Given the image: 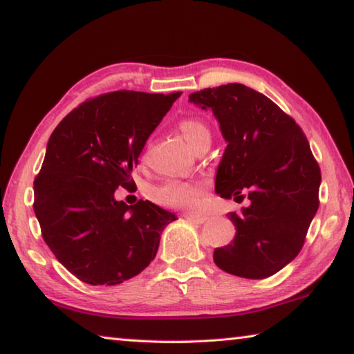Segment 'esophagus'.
<instances>
[{"mask_svg": "<svg viewBox=\"0 0 354 354\" xmlns=\"http://www.w3.org/2000/svg\"><path fill=\"white\" fill-rule=\"evenodd\" d=\"M184 218L189 221V223L194 225H203L209 218L206 214H185Z\"/></svg>", "mask_w": 354, "mask_h": 354, "instance_id": "esophagus-1", "label": "esophagus"}]
</instances>
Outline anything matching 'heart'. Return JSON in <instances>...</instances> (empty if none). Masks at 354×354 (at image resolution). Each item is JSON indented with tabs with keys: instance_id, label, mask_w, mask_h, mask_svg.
<instances>
[{
	"instance_id": "heart-1",
	"label": "heart",
	"mask_w": 354,
	"mask_h": 354,
	"mask_svg": "<svg viewBox=\"0 0 354 354\" xmlns=\"http://www.w3.org/2000/svg\"><path fill=\"white\" fill-rule=\"evenodd\" d=\"M178 129L181 133L183 139L189 143V147L194 142L201 139V137L211 136L207 124L196 117L181 120L178 124ZM203 194H205V185L200 183H187L171 179V181H167L158 185V187H154L151 196L160 206L190 209L198 205Z\"/></svg>"
}]
</instances>
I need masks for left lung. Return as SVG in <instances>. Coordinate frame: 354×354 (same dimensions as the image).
<instances>
[{
    "instance_id": "1",
    "label": "left lung",
    "mask_w": 354,
    "mask_h": 354,
    "mask_svg": "<svg viewBox=\"0 0 354 354\" xmlns=\"http://www.w3.org/2000/svg\"><path fill=\"white\" fill-rule=\"evenodd\" d=\"M211 109L226 142L215 194L250 206L230 212L236 237L215 248L214 262L241 278L263 279L295 259L319 209L320 169L295 120L270 98L243 84L189 95Z\"/></svg>"
}]
</instances>
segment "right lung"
Masks as SVG:
<instances>
[{
    "instance_id": "right-lung-1",
    "label": "right lung",
    "mask_w": 354,
    "mask_h": 354,
    "mask_svg": "<svg viewBox=\"0 0 354 354\" xmlns=\"http://www.w3.org/2000/svg\"><path fill=\"white\" fill-rule=\"evenodd\" d=\"M179 92L118 91L71 111L48 140L34 181V212L56 259L82 283L115 286L139 274L178 217L151 201L115 200Z\"/></svg>"
}]
</instances>
